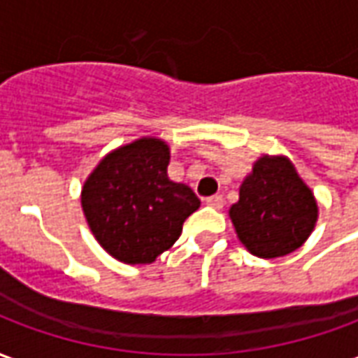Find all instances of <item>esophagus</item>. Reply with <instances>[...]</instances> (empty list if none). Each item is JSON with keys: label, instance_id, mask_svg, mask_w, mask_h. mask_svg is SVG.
I'll use <instances>...</instances> for the list:
<instances>
[{"label": "esophagus", "instance_id": "esophagus-1", "mask_svg": "<svg viewBox=\"0 0 358 358\" xmlns=\"http://www.w3.org/2000/svg\"><path fill=\"white\" fill-rule=\"evenodd\" d=\"M205 203L209 205V207H215V209H222V205H224V197L222 195H210L205 199Z\"/></svg>", "mask_w": 358, "mask_h": 358}]
</instances>
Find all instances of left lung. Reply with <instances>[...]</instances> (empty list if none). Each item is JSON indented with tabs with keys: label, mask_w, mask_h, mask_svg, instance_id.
<instances>
[{
	"label": "left lung",
	"mask_w": 358,
	"mask_h": 358,
	"mask_svg": "<svg viewBox=\"0 0 358 358\" xmlns=\"http://www.w3.org/2000/svg\"><path fill=\"white\" fill-rule=\"evenodd\" d=\"M230 218L249 253L276 259L299 249L318 218V205L289 159L263 155L240 187Z\"/></svg>",
	"instance_id": "8db88e82"
}]
</instances>
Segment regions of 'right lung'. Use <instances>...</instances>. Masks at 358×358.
Returning <instances> with one entry per match:
<instances>
[{
	"mask_svg": "<svg viewBox=\"0 0 358 358\" xmlns=\"http://www.w3.org/2000/svg\"><path fill=\"white\" fill-rule=\"evenodd\" d=\"M169 161L163 140L140 138L103 157L84 182L82 209L90 230L120 263H153L201 205L192 187L169 178Z\"/></svg>",
	"mask_w": 358,
	"mask_h": 358,
	"instance_id": "obj_1",
	"label": "right lung"
}]
</instances>
